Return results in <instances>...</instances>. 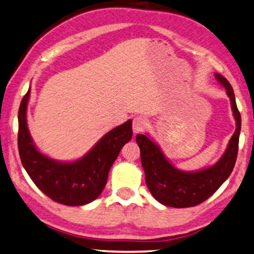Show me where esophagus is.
Wrapping results in <instances>:
<instances>
[{
  "label": "esophagus",
  "mask_w": 254,
  "mask_h": 254,
  "mask_svg": "<svg viewBox=\"0 0 254 254\" xmlns=\"http://www.w3.org/2000/svg\"><path fill=\"white\" fill-rule=\"evenodd\" d=\"M148 126L147 119L145 116L138 115L133 119V123H132V128H133L134 133H139V132H142Z\"/></svg>",
  "instance_id": "1"
}]
</instances>
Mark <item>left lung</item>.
<instances>
[{
  "mask_svg": "<svg viewBox=\"0 0 254 254\" xmlns=\"http://www.w3.org/2000/svg\"><path fill=\"white\" fill-rule=\"evenodd\" d=\"M215 77L227 90L237 124L227 151L219 162L193 173L178 170L168 161L159 146L147 135L137 134L135 137L140 148L146 185L153 197L166 206L185 208L203 202L224 183L235 167L241 133V114L236 105L234 90L229 81L220 73H215Z\"/></svg>",
  "mask_w": 254,
  "mask_h": 254,
  "instance_id": "8db88e82",
  "label": "left lung"
}]
</instances>
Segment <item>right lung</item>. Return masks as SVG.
I'll return each instance as SVG.
<instances>
[{
  "label": "right lung",
  "mask_w": 254,
  "mask_h": 254,
  "mask_svg": "<svg viewBox=\"0 0 254 254\" xmlns=\"http://www.w3.org/2000/svg\"><path fill=\"white\" fill-rule=\"evenodd\" d=\"M30 90L18 110V151L20 161L34 184L56 202L83 206L101 194L108 173L121 149L132 138L128 120L106 133L86 155L74 162H59L40 153L32 140L26 123Z\"/></svg>",
  "instance_id": "add662e5"
}]
</instances>
